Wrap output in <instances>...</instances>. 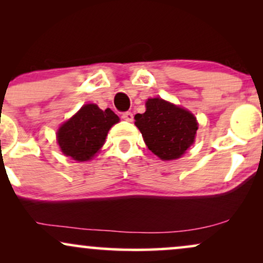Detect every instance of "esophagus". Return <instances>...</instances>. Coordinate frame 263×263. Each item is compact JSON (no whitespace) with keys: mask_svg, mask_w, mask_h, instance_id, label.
<instances>
[{"mask_svg":"<svg viewBox=\"0 0 263 263\" xmlns=\"http://www.w3.org/2000/svg\"><path fill=\"white\" fill-rule=\"evenodd\" d=\"M122 119L125 120V121L132 122V121H134V114H132V112H125V114H122Z\"/></svg>","mask_w":263,"mask_h":263,"instance_id":"1","label":"esophagus"}]
</instances>
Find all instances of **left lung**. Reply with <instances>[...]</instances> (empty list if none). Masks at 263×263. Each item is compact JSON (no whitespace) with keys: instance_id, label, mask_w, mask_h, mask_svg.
<instances>
[{"instance_id":"1","label":"left lung","mask_w":263,"mask_h":263,"mask_svg":"<svg viewBox=\"0 0 263 263\" xmlns=\"http://www.w3.org/2000/svg\"><path fill=\"white\" fill-rule=\"evenodd\" d=\"M135 120L148 149L163 161L180 158L194 143L197 117L163 99H148L146 112L137 114Z\"/></svg>"}]
</instances>
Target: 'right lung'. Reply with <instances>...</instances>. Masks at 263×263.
<instances>
[{
    "mask_svg": "<svg viewBox=\"0 0 263 263\" xmlns=\"http://www.w3.org/2000/svg\"><path fill=\"white\" fill-rule=\"evenodd\" d=\"M119 121L110 108L102 111L95 104L84 105L57 132L60 149L74 161H90L104 146L108 129Z\"/></svg>",
    "mask_w": 263,
    "mask_h": 263,
    "instance_id": "right-lung-1",
    "label": "right lung"
}]
</instances>
